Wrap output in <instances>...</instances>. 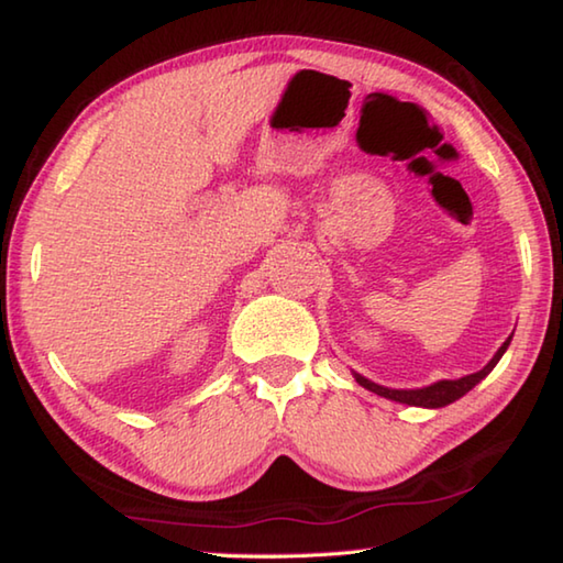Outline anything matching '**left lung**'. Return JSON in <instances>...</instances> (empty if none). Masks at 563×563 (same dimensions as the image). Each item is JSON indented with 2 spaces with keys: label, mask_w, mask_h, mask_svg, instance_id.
<instances>
[{
  "label": "left lung",
  "mask_w": 563,
  "mask_h": 563,
  "mask_svg": "<svg viewBox=\"0 0 563 563\" xmlns=\"http://www.w3.org/2000/svg\"><path fill=\"white\" fill-rule=\"evenodd\" d=\"M509 342H511V335H509L507 342H504V345L497 350V355H494V357L487 362V365H484V367L479 369V373L466 375V377H460V379H440V383H434V385H430V387H419V389H389V387L369 383L367 377H362V375H357V373H352V375H355L357 383H360L362 387H365V389H369V393L393 399V402L437 409V407L452 405L454 399H460V397H464L466 393H470V389H472L476 383H482V379L487 377L494 367H497V362L501 360L504 352H507Z\"/></svg>",
  "instance_id": "obj_1"
}]
</instances>
